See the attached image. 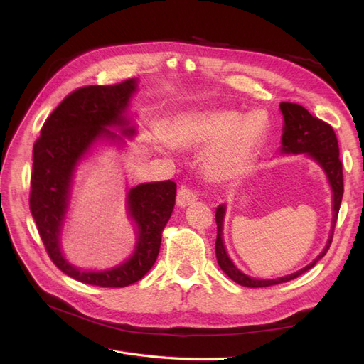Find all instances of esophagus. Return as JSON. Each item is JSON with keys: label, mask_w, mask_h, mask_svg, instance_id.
Wrapping results in <instances>:
<instances>
[{"label": "esophagus", "mask_w": 364, "mask_h": 364, "mask_svg": "<svg viewBox=\"0 0 364 364\" xmlns=\"http://www.w3.org/2000/svg\"><path fill=\"white\" fill-rule=\"evenodd\" d=\"M197 193L191 188H188V186H181L179 191H178V199H176V202H178V206L179 208H186L193 205L196 200H197Z\"/></svg>", "instance_id": "esophagus-1"}]
</instances>
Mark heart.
Masks as SVG:
<instances>
[{
    "label": "heart",
    "mask_w": 364,
    "mask_h": 364,
    "mask_svg": "<svg viewBox=\"0 0 364 364\" xmlns=\"http://www.w3.org/2000/svg\"><path fill=\"white\" fill-rule=\"evenodd\" d=\"M258 111L241 117L234 109H209L185 112L171 119L167 132L150 129V142L167 151L178 149H205L203 168L213 181L232 182L250 170L266 138L267 123Z\"/></svg>",
    "instance_id": "b5f03b06"
}]
</instances>
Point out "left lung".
Masks as SVG:
<instances>
[{"instance_id": "obj_1", "label": "left lung", "mask_w": 364, "mask_h": 364, "mask_svg": "<svg viewBox=\"0 0 364 364\" xmlns=\"http://www.w3.org/2000/svg\"><path fill=\"white\" fill-rule=\"evenodd\" d=\"M281 114L284 118L282 124V136H281V147L279 155H305L313 159L326 176L329 188L333 193V218H331V229H329L328 241L323 250L305 267L296 270L294 273L285 274L281 278L274 279H258L252 278L249 274L241 272L228 255V250L223 240V225L226 215V205H218L215 209V223H217V240H215V257L220 269H222L228 277L234 282L243 285V287L258 289V287H270L291 281L302 273L310 270L314 264L325 257L329 246L333 241V232L337 222L338 209L343 197V171H341V162L338 159V142L334 134L333 127L326 124L325 121L313 117L306 109L296 103H281L279 105Z\"/></svg>"}]
</instances>
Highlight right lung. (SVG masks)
<instances>
[{"label": "right lung", "instance_id": "obj_1", "mask_svg": "<svg viewBox=\"0 0 364 364\" xmlns=\"http://www.w3.org/2000/svg\"><path fill=\"white\" fill-rule=\"evenodd\" d=\"M136 91L138 79L111 86L80 87L54 109L33 147L30 211L48 255L68 277L98 287H127L153 267L161 249L162 229L176 202L173 181L130 186L126 188V209L134 222L136 241L129 258L109 269L85 270L63 255L60 240L77 168L97 146L123 147L124 138L136 135V124L127 114Z\"/></svg>", "mask_w": 364, "mask_h": 364}]
</instances>
